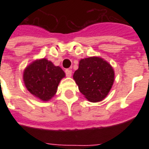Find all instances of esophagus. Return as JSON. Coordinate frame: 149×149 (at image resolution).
I'll list each match as a JSON object with an SVG mask.
<instances>
[{"instance_id":"1","label":"esophagus","mask_w":149,"mask_h":149,"mask_svg":"<svg viewBox=\"0 0 149 149\" xmlns=\"http://www.w3.org/2000/svg\"><path fill=\"white\" fill-rule=\"evenodd\" d=\"M65 74H66L67 77H71L72 70H70V69H65Z\"/></svg>"}]
</instances>
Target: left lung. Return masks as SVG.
Instances as JSON below:
<instances>
[{
	"label": "left lung",
	"instance_id": "obj_1",
	"mask_svg": "<svg viewBox=\"0 0 149 149\" xmlns=\"http://www.w3.org/2000/svg\"><path fill=\"white\" fill-rule=\"evenodd\" d=\"M79 90L88 100L97 102L105 98L114 81L112 66L100 57L82 59L73 74Z\"/></svg>",
	"mask_w": 149,
	"mask_h": 149
}]
</instances>
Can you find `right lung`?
Returning a JSON list of instances; mask_svg holds the SVG:
<instances>
[{"label":"right lung","instance_id":"obj_1","mask_svg":"<svg viewBox=\"0 0 149 149\" xmlns=\"http://www.w3.org/2000/svg\"><path fill=\"white\" fill-rule=\"evenodd\" d=\"M65 72L46 59L37 60L25 68L24 82L27 89L44 101L50 100L55 93Z\"/></svg>","mask_w":149,"mask_h":149}]
</instances>
